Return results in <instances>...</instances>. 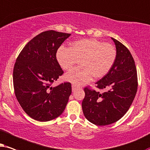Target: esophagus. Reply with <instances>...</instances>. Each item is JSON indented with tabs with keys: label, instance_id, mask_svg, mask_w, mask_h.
<instances>
[{
	"label": "esophagus",
	"instance_id": "34e87169",
	"mask_svg": "<svg viewBox=\"0 0 150 150\" xmlns=\"http://www.w3.org/2000/svg\"><path fill=\"white\" fill-rule=\"evenodd\" d=\"M77 88H78L77 86L75 85V84H72V91H76V89H77Z\"/></svg>",
	"mask_w": 150,
	"mask_h": 150
}]
</instances>
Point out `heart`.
<instances>
[{"instance_id": "1", "label": "heart", "mask_w": 150, "mask_h": 150, "mask_svg": "<svg viewBox=\"0 0 150 150\" xmlns=\"http://www.w3.org/2000/svg\"><path fill=\"white\" fill-rule=\"evenodd\" d=\"M117 57L112 45L96 39H83L62 47L57 52V59L64 70L71 69L79 62L81 66L71 70L65 79L76 85H82L93 79L101 78L108 73Z\"/></svg>"}]
</instances>
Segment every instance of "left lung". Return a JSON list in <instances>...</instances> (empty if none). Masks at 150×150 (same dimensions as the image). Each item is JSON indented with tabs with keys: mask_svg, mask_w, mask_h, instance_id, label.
Returning a JSON list of instances; mask_svg holds the SVG:
<instances>
[{
	"mask_svg": "<svg viewBox=\"0 0 150 150\" xmlns=\"http://www.w3.org/2000/svg\"><path fill=\"white\" fill-rule=\"evenodd\" d=\"M117 57L110 71L96 83L99 89L108 88L100 93L84 88L82 110L85 117L93 124L106 125L119 121L133 102L138 87L137 68L130 52L113 38Z\"/></svg>",
	"mask_w": 150,
	"mask_h": 150,
	"instance_id": "8db88e82",
	"label": "left lung"
}]
</instances>
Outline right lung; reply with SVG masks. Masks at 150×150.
Returning a JSON list of instances; mask_svg holds the SVG:
<instances>
[{
	"instance_id": "add662e5",
	"label": "right lung",
	"mask_w": 150,
	"mask_h": 150,
	"mask_svg": "<svg viewBox=\"0 0 150 150\" xmlns=\"http://www.w3.org/2000/svg\"><path fill=\"white\" fill-rule=\"evenodd\" d=\"M70 35L53 30L42 32L25 45L16 61L13 72L16 97L23 110L35 120H53L67 106L71 83L51 85L64 73L56 53Z\"/></svg>"
}]
</instances>
